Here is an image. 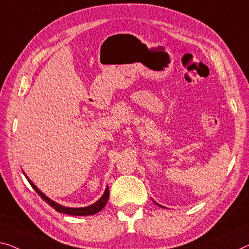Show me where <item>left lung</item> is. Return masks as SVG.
I'll return each mask as SVG.
<instances>
[{
  "instance_id": "obj_1",
  "label": "left lung",
  "mask_w": 249,
  "mask_h": 249,
  "mask_svg": "<svg viewBox=\"0 0 249 249\" xmlns=\"http://www.w3.org/2000/svg\"><path fill=\"white\" fill-rule=\"evenodd\" d=\"M155 203H157V202H155ZM157 205H158V203H157ZM159 206H160V205H159Z\"/></svg>"
}]
</instances>
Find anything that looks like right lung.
Wrapping results in <instances>:
<instances>
[{
	"label": "right lung",
	"instance_id": "add662e5",
	"mask_svg": "<svg viewBox=\"0 0 249 249\" xmlns=\"http://www.w3.org/2000/svg\"><path fill=\"white\" fill-rule=\"evenodd\" d=\"M27 179H28V178H27ZM28 181H29V183L31 184V187L35 189L36 194L41 196V198L48 203V205L53 207L54 210L58 211V213L70 214V216H90V214L97 213L103 209L104 207L106 206L107 200H108V198H109V190H108V187H107L105 194H104L102 198L99 199L97 202H95L94 205H91L89 207H85V208H67V207H64V206H60L59 203L53 201V200H50L49 198H48V196H44L42 192L40 191L39 189L31 182V181H30L29 179H28Z\"/></svg>",
	"mask_w": 249,
	"mask_h": 249
}]
</instances>
